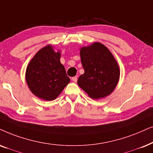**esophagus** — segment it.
I'll return each mask as SVG.
<instances>
[{
  "instance_id": "esophagus-1",
  "label": "esophagus",
  "mask_w": 153,
  "mask_h": 153,
  "mask_svg": "<svg viewBox=\"0 0 153 153\" xmlns=\"http://www.w3.org/2000/svg\"><path fill=\"white\" fill-rule=\"evenodd\" d=\"M72 81H74V82H76V81H77V76H73L72 78Z\"/></svg>"
}]
</instances>
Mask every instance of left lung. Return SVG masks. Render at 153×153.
<instances>
[{
  "label": "left lung",
  "mask_w": 153,
  "mask_h": 153,
  "mask_svg": "<svg viewBox=\"0 0 153 153\" xmlns=\"http://www.w3.org/2000/svg\"><path fill=\"white\" fill-rule=\"evenodd\" d=\"M80 55L84 74L79 77V86L94 99L109 96L117 84L120 74L112 53L102 43L96 42L81 48Z\"/></svg>",
  "instance_id": "8db88e82"
}]
</instances>
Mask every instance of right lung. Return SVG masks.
<instances>
[{"instance_id":"add662e5","label":"right lung","mask_w":153,"mask_h":153,"mask_svg":"<svg viewBox=\"0 0 153 153\" xmlns=\"http://www.w3.org/2000/svg\"><path fill=\"white\" fill-rule=\"evenodd\" d=\"M60 53L48 45L34 55L26 71V81L38 98L53 100L59 96L70 79L61 64Z\"/></svg>"}]
</instances>
